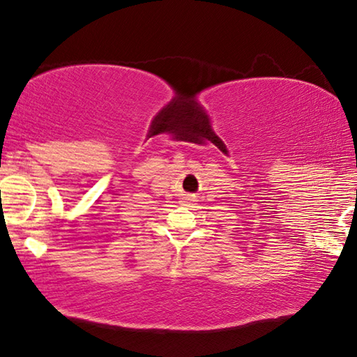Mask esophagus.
Wrapping results in <instances>:
<instances>
[{"label":"esophagus","mask_w":357,"mask_h":357,"mask_svg":"<svg viewBox=\"0 0 357 357\" xmlns=\"http://www.w3.org/2000/svg\"><path fill=\"white\" fill-rule=\"evenodd\" d=\"M184 200H185V202H189V200H190V198H184Z\"/></svg>","instance_id":"34e87169"}]
</instances>
